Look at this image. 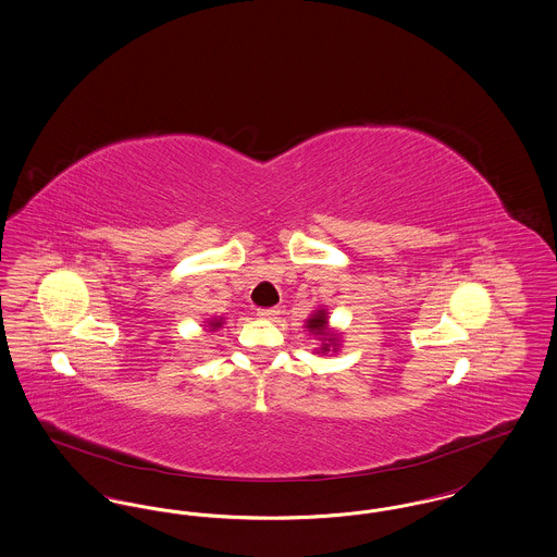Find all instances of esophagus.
<instances>
[{"instance_id": "obj_1", "label": "esophagus", "mask_w": 557, "mask_h": 557, "mask_svg": "<svg viewBox=\"0 0 557 557\" xmlns=\"http://www.w3.org/2000/svg\"><path fill=\"white\" fill-rule=\"evenodd\" d=\"M257 315L259 318L273 319L275 315H280V309L277 307H267V309H257Z\"/></svg>"}]
</instances>
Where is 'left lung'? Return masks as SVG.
<instances>
[{
    "instance_id": "obj_1",
    "label": "left lung",
    "mask_w": 557,
    "mask_h": 557,
    "mask_svg": "<svg viewBox=\"0 0 557 557\" xmlns=\"http://www.w3.org/2000/svg\"><path fill=\"white\" fill-rule=\"evenodd\" d=\"M325 323H327V318H325V311H318L313 318L307 321V327L313 332V334H325ZM332 343V341H330ZM325 350H330V345L321 346V352H325Z\"/></svg>"
}]
</instances>
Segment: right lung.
Here are the masks:
<instances>
[{
  "label": "right lung",
  "mask_w": 557,
  "mask_h": 557,
  "mask_svg": "<svg viewBox=\"0 0 557 557\" xmlns=\"http://www.w3.org/2000/svg\"><path fill=\"white\" fill-rule=\"evenodd\" d=\"M221 323H223V319H212L209 327H211V330H216V327H221Z\"/></svg>",
  "instance_id": "1"
}]
</instances>
